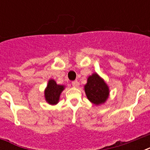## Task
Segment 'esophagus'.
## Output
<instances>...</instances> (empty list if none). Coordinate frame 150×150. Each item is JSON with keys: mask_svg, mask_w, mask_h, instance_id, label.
Masks as SVG:
<instances>
[{"mask_svg": "<svg viewBox=\"0 0 150 150\" xmlns=\"http://www.w3.org/2000/svg\"><path fill=\"white\" fill-rule=\"evenodd\" d=\"M71 84H72V86L74 87H78L79 86V82H78V81H73V82H71Z\"/></svg>", "mask_w": 150, "mask_h": 150, "instance_id": "34e87169", "label": "esophagus"}]
</instances>
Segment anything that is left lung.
<instances>
[{
  "instance_id": "left-lung-1",
  "label": "left lung",
  "mask_w": 150,
  "mask_h": 150,
  "mask_svg": "<svg viewBox=\"0 0 150 150\" xmlns=\"http://www.w3.org/2000/svg\"><path fill=\"white\" fill-rule=\"evenodd\" d=\"M85 92L89 101L96 105L104 103L109 96V89L105 82L96 73L88 78Z\"/></svg>"
}]
</instances>
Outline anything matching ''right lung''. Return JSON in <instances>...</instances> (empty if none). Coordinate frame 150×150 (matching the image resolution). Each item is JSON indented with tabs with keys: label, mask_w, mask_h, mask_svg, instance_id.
Wrapping results in <instances>:
<instances>
[{
	"label": "right lung",
	"mask_w": 150,
	"mask_h": 150,
	"mask_svg": "<svg viewBox=\"0 0 150 150\" xmlns=\"http://www.w3.org/2000/svg\"><path fill=\"white\" fill-rule=\"evenodd\" d=\"M64 86H60L53 79L48 82L47 89H45V99L50 104H57L58 103L59 97L61 92L64 90Z\"/></svg>",
	"instance_id": "1"
}]
</instances>
